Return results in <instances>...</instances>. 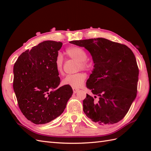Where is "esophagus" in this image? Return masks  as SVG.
<instances>
[{"label": "esophagus", "mask_w": 151, "mask_h": 151, "mask_svg": "<svg viewBox=\"0 0 151 151\" xmlns=\"http://www.w3.org/2000/svg\"><path fill=\"white\" fill-rule=\"evenodd\" d=\"M73 93H77L79 90V89L78 88H73Z\"/></svg>", "instance_id": "esophagus-1"}]
</instances>
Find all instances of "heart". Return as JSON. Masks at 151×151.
I'll return each mask as SVG.
<instances>
[{
  "mask_svg": "<svg viewBox=\"0 0 151 151\" xmlns=\"http://www.w3.org/2000/svg\"><path fill=\"white\" fill-rule=\"evenodd\" d=\"M66 54L70 58L78 62V69L89 70L92 68V62L87 60L88 53L82 47H70L65 50ZM63 59L62 56L59 54L56 58L55 67L58 73H60L62 70ZM86 78V75L83 72H79L66 76L63 79L62 84L65 86H71L73 88H78L81 86Z\"/></svg>",
  "mask_w": 151,
  "mask_h": 151,
  "instance_id": "b5f03b06",
  "label": "heart"
}]
</instances>
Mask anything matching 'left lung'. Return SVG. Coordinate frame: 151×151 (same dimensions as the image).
<instances>
[{
  "label": "left lung",
  "mask_w": 151,
  "mask_h": 151,
  "mask_svg": "<svg viewBox=\"0 0 151 151\" xmlns=\"http://www.w3.org/2000/svg\"><path fill=\"white\" fill-rule=\"evenodd\" d=\"M70 43L87 49L95 63L86 86L99 100L95 102L87 94L83 101L86 116L99 125L123 119L137 95L139 69L132 51L125 45L101 37Z\"/></svg>",
  "instance_id": "1"
}]
</instances>
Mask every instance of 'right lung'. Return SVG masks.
Returning <instances> with one entry per match:
<instances>
[{"instance_id": "obj_1", "label": "right lung", "mask_w": 151, "mask_h": 151, "mask_svg": "<svg viewBox=\"0 0 151 151\" xmlns=\"http://www.w3.org/2000/svg\"><path fill=\"white\" fill-rule=\"evenodd\" d=\"M62 42L45 41L22 52L14 66V90L28 120L45 124L63 113L73 95L70 86L59 88L55 60Z\"/></svg>"}]
</instances>
